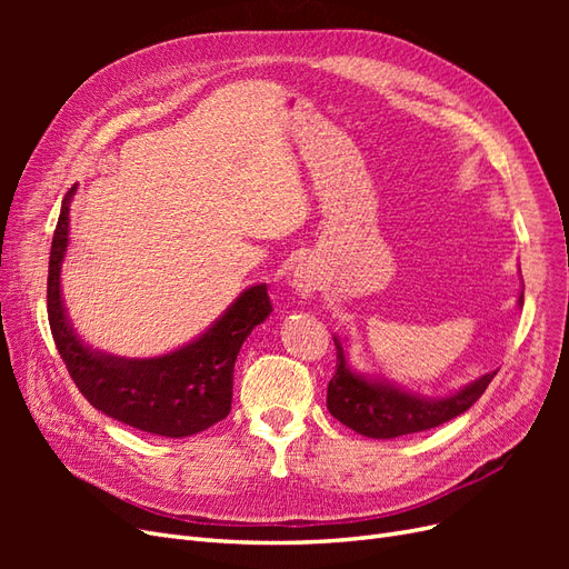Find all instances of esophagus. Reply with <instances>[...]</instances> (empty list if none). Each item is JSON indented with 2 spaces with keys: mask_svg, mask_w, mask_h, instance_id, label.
Here are the masks:
<instances>
[{
  "mask_svg": "<svg viewBox=\"0 0 569 569\" xmlns=\"http://www.w3.org/2000/svg\"><path fill=\"white\" fill-rule=\"evenodd\" d=\"M291 289H295L301 299L313 297V291H316L313 272L308 268H297L295 272H291Z\"/></svg>",
  "mask_w": 569,
  "mask_h": 569,
  "instance_id": "obj_1",
  "label": "esophagus"
}]
</instances>
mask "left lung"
Wrapping results in <instances>:
<instances>
[{
  "label": "left lung",
  "mask_w": 569,
  "mask_h": 569,
  "mask_svg": "<svg viewBox=\"0 0 569 569\" xmlns=\"http://www.w3.org/2000/svg\"><path fill=\"white\" fill-rule=\"evenodd\" d=\"M525 295L518 297L522 308ZM337 347V372L327 387V410L353 432L370 439H396L425 432L453 420L468 410L493 380V372L443 396H425L393 385L380 375L360 372L351 366L347 339L332 335Z\"/></svg>",
  "instance_id": "8db88e82"
}]
</instances>
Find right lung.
<instances>
[{"mask_svg":"<svg viewBox=\"0 0 569 569\" xmlns=\"http://www.w3.org/2000/svg\"><path fill=\"white\" fill-rule=\"evenodd\" d=\"M76 192L78 184L63 197L51 239L47 313L57 349L84 399L118 422L170 439L192 437L228 418L239 349L272 311L266 282L247 287L201 335L168 353L126 358L94 349L71 325L61 289Z\"/></svg>","mask_w":569,"mask_h":569,"instance_id":"add662e5","label":"right lung"}]
</instances>
